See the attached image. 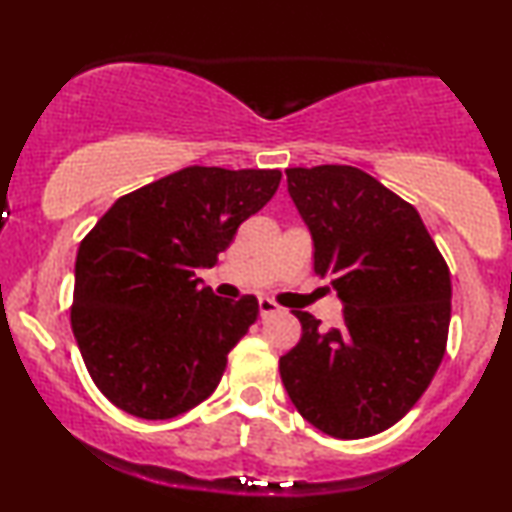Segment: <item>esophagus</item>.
Listing matches in <instances>:
<instances>
[{
  "mask_svg": "<svg viewBox=\"0 0 512 512\" xmlns=\"http://www.w3.org/2000/svg\"><path fill=\"white\" fill-rule=\"evenodd\" d=\"M258 312H261V317L265 319V317H270V314L279 312V305L272 303V300H268V298H261L258 300Z\"/></svg>",
  "mask_w": 512,
  "mask_h": 512,
  "instance_id": "34e87169",
  "label": "esophagus"
}]
</instances>
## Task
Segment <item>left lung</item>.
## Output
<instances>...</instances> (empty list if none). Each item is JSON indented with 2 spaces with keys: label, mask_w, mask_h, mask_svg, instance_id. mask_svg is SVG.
Segmentation results:
<instances>
[{
  "label": "left lung",
  "mask_w": 512,
  "mask_h": 512,
  "mask_svg": "<svg viewBox=\"0 0 512 512\" xmlns=\"http://www.w3.org/2000/svg\"><path fill=\"white\" fill-rule=\"evenodd\" d=\"M286 181L312 233L314 272L345 310L333 328L293 312L303 335L279 375L319 431L375 436L405 417L443 361L450 270L417 209L359 167H289Z\"/></svg>",
  "instance_id": "obj_1"
}]
</instances>
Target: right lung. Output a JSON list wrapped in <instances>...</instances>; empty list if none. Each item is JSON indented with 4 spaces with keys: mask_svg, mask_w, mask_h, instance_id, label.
Masks as SVG:
<instances>
[{
    "mask_svg": "<svg viewBox=\"0 0 512 512\" xmlns=\"http://www.w3.org/2000/svg\"><path fill=\"white\" fill-rule=\"evenodd\" d=\"M279 170L191 165L118 198L81 240L72 331L95 387L116 408L170 419L219 387L258 300L195 279L242 221L268 205Z\"/></svg>",
    "mask_w": 512,
    "mask_h": 512,
    "instance_id": "add662e5",
    "label": "right lung"
}]
</instances>
